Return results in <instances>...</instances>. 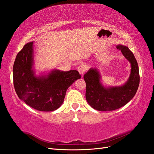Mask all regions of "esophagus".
I'll return each instance as SVG.
<instances>
[{
	"mask_svg": "<svg viewBox=\"0 0 154 154\" xmlns=\"http://www.w3.org/2000/svg\"><path fill=\"white\" fill-rule=\"evenodd\" d=\"M86 69H87V68L86 66L84 65V64H80V65L78 67V70L80 72V74L82 75V76L84 73L86 72Z\"/></svg>",
	"mask_w": 154,
	"mask_h": 154,
	"instance_id": "1",
	"label": "esophagus"
}]
</instances>
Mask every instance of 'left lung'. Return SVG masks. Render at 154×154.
Returning a JSON list of instances; mask_svg holds the SVG:
<instances>
[{
	"label": "left lung",
	"mask_w": 154,
	"mask_h": 154,
	"mask_svg": "<svg viewBox=\"0 0 154 154\" xmlns=\"http://www.w3.org/2000/svg\"><path fill=\"white\" fill-rule=\"evenodd\" d=\"M131 64V74L126 82L119 86H104L100 71L91 68L84 75L86 84V98L92 108L100 111H110L121 108L134 97L140 84L138 63L134 54L127 47L117 45Z\"/></svg>",
	"instance_id": "left-lung-1"
}]
</instances>
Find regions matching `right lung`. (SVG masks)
Listing matches in <instances>:
<instances>
[{
    "label": "right lung",
    "mask_w": 154,
    "mask_h": 154,
    "mask_svg": "<svg viewBox=\"0 0 154 154\" xmlns=\"http://www.w3.org/2000/svg\"><path fill=\"white\" fill-rule=\"evenodd\" d=\"M33 44H26L17 54L13 66L14 86L18 97L31 107L53 111L60 107L68 88L81 76L76 70L57 69L36 75Z\"/></svg>",
    "instance_id": "right-lung-1"
}]
</instances>
